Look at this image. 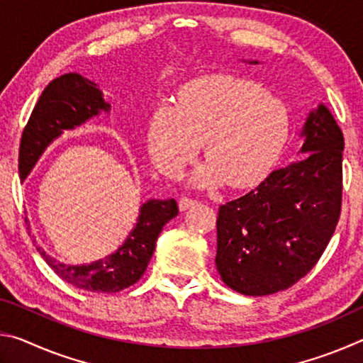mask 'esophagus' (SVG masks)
I'll list each match as a JSON object with an SVG mask.
<instances>
[{
	"label": "esophagus",
	"mask_w": 363,
	"mask_h": 363,
	"mask_svg": "<svg viewBox=\"0 0 363 363\" xmlns=\"http://www.w3.org/2000/svg\"><path fill=\"white\" fill-rule=\"evenodd\" d=\"M195 203H196V200L187 199V196H182V199H179V210H181V211H186L187 208L194 206Z\"/></svg>",
	"instance_id": "34e87169"
}]
</instances>
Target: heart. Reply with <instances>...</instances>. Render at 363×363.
Wrapping results in <instances>:
<instances>
[{
    "label": "heart",
    "mask_w": 363,
    "mask_h": 363,
    "mask_svg": "<svg viewBox=\"0 0 363 363\" xmlns=\"http://www.w3.org/2000/svg\"><path fill=\"white\" fill-rule=\"evenodd\" d=\"M290 113L279 97L247 79L214 77L186 84L179 104H162L149 126V150L163 174L179 177L199 155L210 158L194 184L248 187L266 177L290 138Z\"/></svg>",
    "instance_id": "heart-1"
}]
</instances>
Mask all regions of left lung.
Here are the masks:
<instances>
[{"label": "left lung", "instance_id": "obj_1", "mask_svg": "<svg viewBox=\"0 0 363 363\" xmlns=\"http://www.w3.org/2000/svg\"><path fill=\"white\" fill-rule=\"evenodd\" d=\"M251 64H257L256 60ZM303 162L275 169L218 213L216 267L247 296L293 286L320 259L341 213L344 138L325 106L304 123Z\"/></svg>", "mask_w": 363, "mask_h": 363}]
</instances>
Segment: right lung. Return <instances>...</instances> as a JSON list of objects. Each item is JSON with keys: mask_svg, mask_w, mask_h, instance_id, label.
Returning <instances> with one entry per match:
<instances>
[{"mask_svg": "<svg viewBox=\"0 0 363 363\" xmlns=\"http://www.w3.org/2000/svg\"><path fill=\"white\" fill-rule=\"evenodd\" d=\"M101 110L108 112L110 104L104 101L94 82L78 73H65L52 79L41 93L27 126L23 128L19 147L21 179L30 174L54 139L99 115ZM177 213L179 210L174 199L145 201L125 243L113 253L89 264L69 266L54 259L41 247H36V250L48 266L67 284L84 291L116 293L143 277L155 251L160 232L169 219L177 216Z\"/></svg>", "mask_w": 363, "mask_h": 363, "instance_id": "obj_1", "label": "right lung"}]
</instances>
